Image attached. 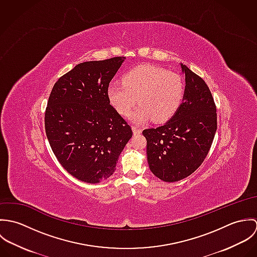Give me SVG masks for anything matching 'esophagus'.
<instances>
[{
    "instance_id": "obj_1",
    "label": "esophagus",
    "mask_w": 257,
    "mask_h": 257,
    "mask_svg": "<svg viewBox=\"0 0 257 257\" xmlns=\"http://www.w3.org/2000/svg\"><path fill=\"white\" fill-rule=\"evenodd\" d=\"M133 132L135 135H140L142 133V128H140L139 126H133Z\"/></svg>"
}]
</instances>
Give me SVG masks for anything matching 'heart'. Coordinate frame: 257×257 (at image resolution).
I'll return each mask as SVG.
<instances>
[{
	"instance_id": "1",
	"label": "heart",
	"mask_w": 257,
	"mask_h": 257,
	"mask_svg": "<svg viewBox=\"0 0 257 257\" xmlns=\"http://www.w3.org/2000/svg\"><path fill=\"white\" fill-rule=\"evenodd\" d=\"M185 94V84L179 74L154 65H139L123 75L122 84L113 83L108 88L111 106L127 115L137 101L141 106L131 114L135 122L152 118L168 120L179 109Z\"/></svg>"
}]
</instances>
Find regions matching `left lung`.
<instances>
[{"mask_svg":"<svg viewBox=\"0 0 257 257\" xmlns=\"http://www.w3.org/2000/svg\"><path fill=\"white\" fill-rule=\"evenodd\" d=\"M181 68L186 86L179 109L163 125L143 132L149 168L165 182L182 180L195 172L217 131V108L208 85L186 65Z\"/></svg>","mask_w":257,"mask_h":257,"instance_id":"obj_1","label":"left lung"}]
</instances>
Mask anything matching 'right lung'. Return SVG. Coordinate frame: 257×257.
<instances>
[{"mask_svg": "<svg viewBox=\"0 0 257 257\" xmlns=\"http://www.w3.org/2000/svg\"><path fill=\"white\" fill-rule=\"evenodd\" d=\"M124 59L80 63L50 93L44 116L47 140L62 167L80 181L108 179L133 137L108 97L109 84Z\"/></svg>", "mask_w": 257, "mask_h": 257, "instance_id": "add662e5", "label": "right lung"}]
</instances>
